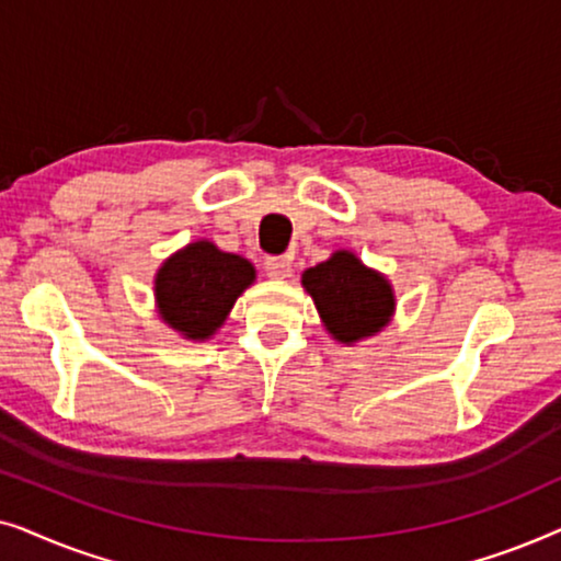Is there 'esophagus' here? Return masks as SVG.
I'll list each match as a JSON object with an SVG mask.
<instances>
[{"mask_svg": "<svg viewBox=\"0 0 561 561\" xmlns=\"http://www.w3.org/2000/svg\"><path fill=\"white\" fill-rule=\"evenodd\" d=\"M265 273L267 278L283 280L290 275V260L288 257H267L265 260Z\"/></svg>", "mask_w": 561, "mask_h": 561, "instance_id": "esophagus-1", "label": "esophagus"}]
</instances>
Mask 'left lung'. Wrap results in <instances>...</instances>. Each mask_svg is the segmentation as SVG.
Wrapping results in <instances>:
<instances>
[{"label": "left lung", "mask_w": 561, "mask_h": 561, "mask_svg": "<svg viewBox=\"0 0 561 561\" xmlns=\"http://www.w3.org/2000/svg\"><path fill=\"white\" fill-rule=\"evenodd\" d=\"M301 286L313 298L329 336L347 347L380 334L393 321V283L352 250H334L324 263L304 271Z\"/></svg>", "instance_id": "8db88e82"}]
</instances>
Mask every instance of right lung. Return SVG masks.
Here are the masks:
<instances>
[{
	"mask_svg": "<svg viewBox=\"0 0 561 561\" xmlns=\"http://www.w3.org/2000/svg\"><path fill=\"white\" fill-rule=\"evenodd\" d=\"M255 265L209 240L188 242L163 260L152 278L156 311L168 329L188 342L219 332L237 298L255 283Z\"/></svg>",
	"mask_w": 561,
	"mask_h": 561,
	"instance_id": "1",
	"label": "right lung"
}]
</instances>
